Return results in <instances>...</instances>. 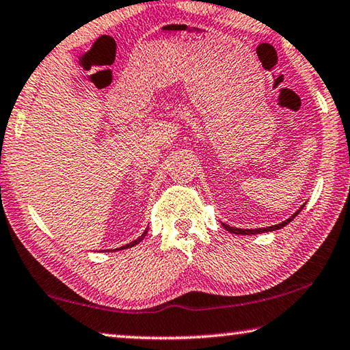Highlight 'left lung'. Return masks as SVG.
I'll list each match as a JSON object with an SVG mask.
<instances>
[{
    "instance_id": "left-lung-1",
    "label": "left lung",
    "mask_w": 350,
    "mask_h": 350,
    "mask_svg": "<svg viewBox=\"0 0 350 350\" xmlns=\"http://www.w3.org/2000/svg\"><path fill=\"white\" fill-rule=\"evenodd\" d=\"M303 207H304V206L299 207V211H297L295 213H293V215H292L291 218H287L286 221L280 223V224H277V226H269V228H261V229H237V228H230V226H228V224H223V226H224V229H226V230H229V232H232V234H237V235H255V234H265V232H271V230H277V229L284 228L286 224H289V223L292 221V219L295 218L299 212H301Z\"/></svg>"
}]
</instances>
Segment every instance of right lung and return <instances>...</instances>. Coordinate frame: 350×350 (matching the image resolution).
<instances>
[{
  "instance_id": "1",
  "label": "right lung",
  "mask_w": 350,
  "mask_h": 350,
  "mask_svg": "<svg viewBox=\"0 0 350 350\" xmlns=\"http://www.w3.org/2000/svg\"><path fill=\"white\" fill-rule=\"evenodd\" d=\"M146 234H147V229L144 230V234H143V235H141V237L138 238V240H135V241H132V243H129V244H126V246H122V247H120V250H121V249H129V247H133V246H135V244H138V243H139L141 240H143V238L146 237Z\"/></svg>"
}]
</instances>
